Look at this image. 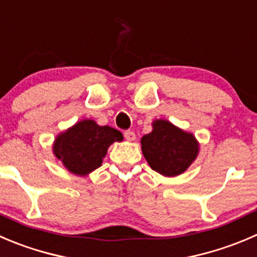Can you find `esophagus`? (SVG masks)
Wrapping results in <instances>:
<instances>
[{
	"mask_svg": "<svg viewBox=\"0 0 257 257\" xmlns=\"http://www.w3.org/2000/svg\"><path fill=\"white\" fill-rule=\"evenodd\" d=\"M124 138L129 142H133L136 139V134H134L133 131H125L124 132Z\"/></svg>",
	"mask_w": 257,
	"mask_h": 257,
	"instance_id": "esophagus-1",
	"label": "esophagus"
}]
</instances>
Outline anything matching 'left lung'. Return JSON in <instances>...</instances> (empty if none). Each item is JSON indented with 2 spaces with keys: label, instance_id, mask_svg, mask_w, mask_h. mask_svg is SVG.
<instances>
[{
  "label": "left lung",
  "instance_id": "1",
  "mask_svg": "<svg viewBox=\"0 0 257 257\" xmlns=\"http://www.w3.org/2000/svg\"><path fill=\"white\" fill-rule=\"evenodd\" d=\"M152 126L153 131L141 139L142 152L151 168L166 177L183 173L200 152L195 136L164 119H157Z\"/></svg>",
  "mask_w": 257,
  "mask_h": 257
}]
</instances>
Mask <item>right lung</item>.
<instances>
[{
	"instance_id": "right-lung-1",
	"label": "right lung",
	"mask_w": 257,
	"mask_h": 257,
	"mask_svg": "<svg viewBox=\"0 0 257 257\" xmlns=\"http://www.w3.org/2000/svg\"><path fill=\"white\" fill-rule=\"evenodd\" d=\"M123 141V134L111 126H100L84 119L60 133L52 146L55 157L70 173L88 176L101 166L108 148Z\"/></svg>"
}]
</instances>
